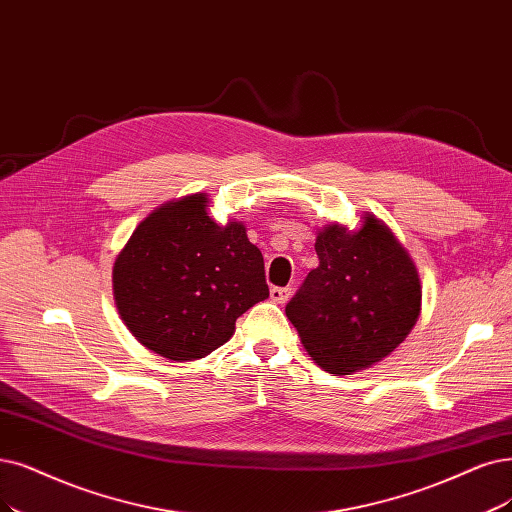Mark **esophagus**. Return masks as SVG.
<instances>
[{
    "label": "esophagus",
    "instance_id": "esophagus-1",
    "mask_svg": "<svg viewBox=\"0 0 512 512\" xmlns=\"http://www.w3.org/2000/svg\"><path fill=\"white\" fill-rule=\"evenodd\" d=\"M270 297L272 301H276V304H287L291 297V287H272Z\"/></svg>",
    "mask_w": 512,
    "mask_h": 512
}]
</instances>
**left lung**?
<instances>
[{
	"label": "left lung",
	"mask_w": 512,
	"mask_h": 512,
	"mask_svg": "<svg viewBox=\"0 0 512 512\" xmlns=\"http://www.w3.org/2000/svg\"><path fill=\"white\" fill-rule=\"evenodd\" d=\"M314 249L318 268L285 308L301 344L337 375L380 363L418 323L422 285L413 259L373 215L354 232L323 227Z\"/></svg>",
	"instance_id": "1"
}]
</instances>
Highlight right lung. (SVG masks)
<instances>
[{"label": "right lung", "mask_w": 512, "mask_h": 512, "mask_svg": "<svg viewBox=\"0 0 512 512\" xmlns=\"http://www.w3.org/2000/svg\"><path fill=\"white\" fill-rule=\"evenodd\" d=\"M206 194L166 202L113 263V299L128 331L170 361L223 346L236 318L270 297L263 257L240 221L219 225Z\"/></svg>", "instance_id": "right-lung-1"}]
</instances>
